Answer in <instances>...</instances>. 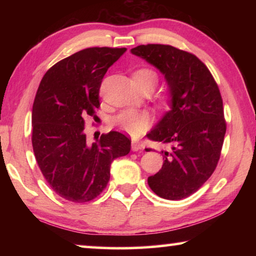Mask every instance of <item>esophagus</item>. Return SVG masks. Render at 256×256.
I'll use <instances>...</instances> for the list:
<instances>
[{
  "label": "esophagus",
  "instance_id": "34e87169",
  "mask_svg": "<svg viewBox=\"0 0 256 256\" xmlns=\"http://www.w3.org/2000/svg\"><path fill=\"white\" fill-rule=\"evenodd\" d=\"M141 149H142V144H140L136 141H132V150L133 151H138Z\"/></svg>",
  "mask_w": 256,
  "mask_h": 256
}]
</instances>
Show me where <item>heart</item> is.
Returning <instances> with one entry per match:
<instances>
[{
	"label": "heart",
	"mask_w": 256,
	"mask_h": 256,
	"mask_svg": "<svg viewBox=\"0 0 256 256\" xmlns=\"http://www.w3.org/2000/svg\"><path fill=\"white\" fill-rule=\"evenodd\" d=\"M133 80L138 86H149L154 88L158 82V74L152 68H141L133 73ZM112 123L120 131L138 136L149 126L150 116L146 112L126 110L112 118Z\"/></svg>",
	"instance_id": "obj_1"
}]
</instances>
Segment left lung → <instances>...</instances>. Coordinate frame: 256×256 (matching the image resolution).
I'll use <instances>...</instances> for the list:
<instances>
[{
  "instance_id": "obj_1",
  "label": "left lung",
  "mask_w": 256,
  "mask_h": 256,
  "mask_svg": "<svg viewBox=\"0 0 256 256\" xmlns=\"http://www.w3.org/2000/svg\"><path fill=\"white\" fill-rule=\"evenodd\" d=\"M131 53L166 78L170 110L146 134L170 146L164 164L148 177L150 188L166 200H182L201 188L218 164L226 134L222 98L209 68L196 55L170 45L148 44Z\"/></svg>"
}]
</instances>
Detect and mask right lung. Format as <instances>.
Masks as SVG:
<instances>
[{
    "label": "right lung",
    "instance_id": "1",
    "mask_svg": "<svg viewBox=\"0 0 256 256\" xmlns=\"http://www.w3.org/2000/svg\"><path fill=\"white\" fill-rule=\"evenodd\" d=\"M126 48L90 47L45 73L32 105V149L42 176L60 198L76 203L96 198L110 182L112 160L126 156L131 140L110 131L89 144L84 118L100 106L104 76Z\"/></svg>",
    "mask_w": 256,
    "mask_h": 256
}]
</instances>
